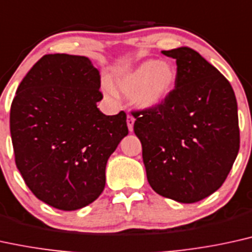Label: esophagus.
Here are the masks:
<instances>
[{
	"instance_id": "1",
	"label": "esophagus",
	"mask_w": 252,
	"mask_h": 252,
	"mask_svg": "<svg viewBox=\"0 0 252 252\" xmlns=\"http://www.w3.org/2000/svg\"><path fill=\"white\" fill-rule=\"evenodd\" d=\"M134 123H135V118L130 114H128V116H126V124H128L129 131H132V130H134Z\"/></svg>"
}]
</instances>
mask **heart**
Segmentation results:
<instances>
[{
  "mask_svg": "<svg viewBox=\"0 0 252 252\" xmlns=\"http://www.w3.org/2000/svg\"><path fill=\"white\" fill-rule=\"evenodd\" d=\"M176 82L177 70L172 63L149 60L117 76L115 88L122 95L131 97L137 107L153 109L169 98L174 92ZM103 90L105 96L114 98L115 92L108 83H104Z\"/></svg>",
  "mask_w": 252,
  "mask_h": 252,
  "instance_id": "b5f03b06",
  "label": "heart"
}]
</instances>
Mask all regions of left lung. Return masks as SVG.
<instances>
[{
	"mask_svg": "<svg viewBox=\"0 0 252 252\" xmlns=\"http://www.w3.org/2000/svg\"><path fill=\"white\" fill-rule=\"evenodd\" d=\"M162 54L176 60V87L158 107L132 113L134 131L150 187L195 203L220 189L237 157V102L229 81L196 50Z\"/></svg>",
	"mask_w": 252,
	"mask_h": 252,
	"instance_id": "obj_1",
	"label": "left lung"
}]
</instances>
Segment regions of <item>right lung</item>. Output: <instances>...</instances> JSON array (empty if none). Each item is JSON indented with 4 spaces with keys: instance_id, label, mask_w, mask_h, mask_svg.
Segmentation results:
<instances>
[{
    "instance_id": "obj_1",
    "label": "right lung",
    "mask_w": 252,
    "mask_h": 252,
    "mask_svg": "<svg viewBox=\"0 0 252 252\" xmlns=\"http://www.w3.org/2000/svg\"><path fill=\"white\" fill-rule=\"evenodd\" d=\"M101 76L84 56L49 54L35 63L10 108L15 162L32 192L50 207L77 210L105 186V166L128 135L126 115L107 116Z\"/></svg>"
}]
</instances>
